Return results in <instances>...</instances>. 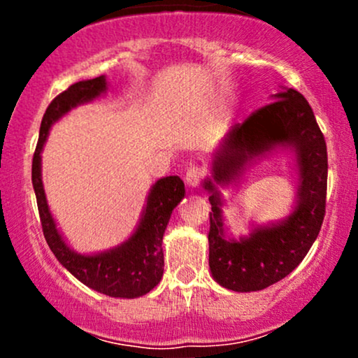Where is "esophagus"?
Here are the masks:
<instances>
[{
  "instance_id": "obj_1",
  "label": "esophagus",
  "mask_w": 358,
  "mask_h": 358,
  "mask_svg": "<svg viewBox=\"0 0 358 358\" xmlns=\"http://www.w3.org/2000/svg\"><path fill=\"white\" fill-rule=\"evenodd\" d=\"M203 178V170L200 166H190L185 173V182L190 188H196Z\"/></svg>"
}]
</instances>
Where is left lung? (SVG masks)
Listing matches in <instances>:
<instances>
[{"label": "left lung", "instance_id": "obj_1", "mask_svg": "<svg viewBox=\"0 0 358 358\" xmlns=\"http://www.w3.org/2000/svg\"><path fill=\"white\" fill-rule=\"evenodd\" d=\"M242 124H234L210 159L208 266L220 286L237 293L261 291L286 278L318 237L327 203V143L313 110L298 90L281 87ZM278 149L294 156L297 190L292 212L269 224H251L248 236L232 238L224 227L219 186H238L245 173Z\"/></svg>", "mask_w": 358, "mask_h": 358}]
</instances>
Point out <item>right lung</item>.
Wrapping results in <instances>:
<instances>
[{
    "instance_id": "obj_1",
    "label": "right lung",
    "mask_w": 358,
    "mask_h": 358,
    "mask_svg": "<svg viewBox=\"0 0 358 358\" xmlns=\"http://www.w3.org/2000/svg\"><path fill=\"white\" fill-rule=\"evenodd\" d=\"M106 90L108 80L106 76H101L77 82L50 102L40 126L38 145L31 165V183L38 203L45 241L55 254L57 261L90 289L110 298L133 299L145 296L162 281L165 268L163 236L171 212L185 196L182 178L165 176L155 182L148 192L146 203L134 232L116 248L92 254L77 252L64 239L48 207L42 180V151L52 126L77 106L99 99Z\"/></svg>"
}]
</instances>
